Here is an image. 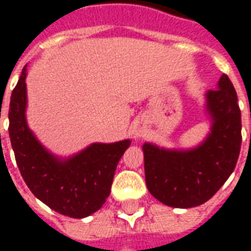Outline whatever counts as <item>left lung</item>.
Returning a JSON list of instances; mask_svg holds the SVG:
<instances>
[{"mask_svg":"<svg viewBox=\"0 0 251 251\" xmlns=\"http://www.w3.org/2000/svg\"><path fill=\"white\" fill-rule=\"evenodd\" d=\"M211 131L199 147L188 151L144 144L145 181L164 204L191 208L205 203L235 168L242 142L238 97L231 80L222 75L218 88L205 93Z\"/></svg>","mask_w":251,"mask_h":251,"instance_id":"left-lung-1","label":"left lung"}]
</instances>
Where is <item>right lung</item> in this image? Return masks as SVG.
Segmentation results:
<instances>
[{"mask_svg":"<svg viewBox=\"0 0 251 251\" xmlns=\"http://www.w3.org/2000/svg\"><path fill=\"white\" fill-rule=\"evenodd\" d=\"M25 77L26 66L9 104V137L21 176L32 194L59 214L76 219L91 215L110 195L117 164L130 140L95 142L68 158L53 156L26 125Z\"/></svg>","mask_w":251,"mask_h":251,"instance_id":"right-lung-1","label":"right lung"}]
</instances>
